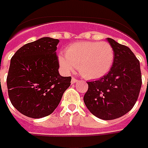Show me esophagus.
I'll return each instance as SVG.
<instances>
[{
	"label": "esophagus",
	"mask_w": 148,
	"mask_h": 148,
	"mask_svg": "<svg viewBox=\"0 0 148 148\" xmlns=\"http://www.w3.org/2000/svg\"><path fill=\"white\" fill-rule=\"evenodd\" d=\"M77 81H78V79H76V78H74V77H72V81H71V82H72V84H74V83H76V82H77Z\"/></svg>",
	"instance_id": "esophagus-1"
}]
</instances>
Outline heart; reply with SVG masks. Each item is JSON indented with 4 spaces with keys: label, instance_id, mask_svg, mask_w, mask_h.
I'll use <instances>...</instances> for the list:
<instances>
[{
    "label": "heart",
    "instance_id": "b5f03b06",
    "mask_svg": "<svg viewBox=\"0 0 148 148\" xmlns=\"http://www.w3.org/2000/svg\"><path fill=\"white\" fill-rule=\"evenodd\" d=\"M115 59L113 47L108 42L81 41L72 44L66 49L65 55L59 56V62L67 72L77 67L86 79H98L106 75Z\"/></svg>",
    "mask_w": 148,
    "mask_h": 148
}]
</instances>
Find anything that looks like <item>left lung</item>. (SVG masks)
<instances>
[{
  "instance_id": "left-lung-1",
  "label": "left lung",
  "mask_w": 148,
  "mask_h": 148,
  "mask_svg": "<svg viewBox=\"0 0 148 148\" xmlns=\"http://www.w3.org/2000/svg\"><path fill=\"white\" fill-rule=\"evenodd\" d=\"M115 59L109 72L96 81L87 82L88 89L84 101L92 114L99 119L112 120L132 110L142 85L139 60L132 50L112 38Z\"/></svg>"
}]
</instances>
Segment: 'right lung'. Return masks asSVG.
<instances>
[{
	"instance_id": "add662e5",
	"label": "right lung",
	"mask_w": 148,
	"mask_h": 148,
	"mask_svg": "<svg viewBox=\"0 0 148 148\" xmlns=\"http://www.w3.org/2000/svg\"><path fill=\"white\" fill-rule=\"evenodd\" d=\"M59 40L43 37L28 43L12 56L7 76L10 101L25 116L38 119L52 114L71 84L59 74Z\"/></svg>"
}]
</instances>
